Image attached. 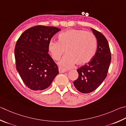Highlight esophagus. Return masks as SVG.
<instances>
[{"instance_id": "1", "label": "esophagus", "mask_w": 126, "mask_h": 126, "mask_svg": "<svg viewBox=\"0 0 126 126\" xmlns=\"http://www.w3.org/2000/svg\"><path fill=\"white\" fill-rule=\"evenodd\" d=\"M58 70H59V73H64V72H67V71H66L65 69H63V68H62V67H59Z\"/></svg>"}]
</instances>
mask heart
<instances>
[{"mask_svg": "<svg viewBox=\"0 0 126 126\" xmlns=\"http://www.w3.org/2000/svg\"><path fill=\"white\" fill-rule=\"evenodd\" d=\"M58 38L59 41H50L48 49L56 61L60 59L66 49L68 53L58 63L63 68L69 69L76 63L80 65L85 64L95 56L97 41L90 32L72 29L61 33Z\"/></svg>", "mask_w": 126, "mask_h": 126, "instance_id": "obj_1", "label": "heart"}]
</instances>
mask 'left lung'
Segmentation results:
<instances>
[{
  "label": "left lung",
  "instance_id": "obj_1",
  "mask_svg": "<svg viewBox=\"0 0 126 126\" xmlns=\"http://www.w3.org/2000/svg\"><path fill=\"white\" fill-rule=\"evenodd\" d=\"M97 40V50L88 63L77 69L79 77L74 81L78 90L84 94L93 92L106 78L111 61V52L106 37L94 29H91Z\"/></svg>",
  "mask_w": 126,
  "mask_h": 126
}]
</instances>
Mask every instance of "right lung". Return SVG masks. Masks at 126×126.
<instances>
[{
	"mask_svg": "<svg viewBox=\"0 0 126 126\" xmlns=\"http://www.w3.org/2000/svg\"><path fill=\"white\" fill-rule=\"evenodd\" d=\"M60 30L56 27L37 25L25 31L17 41L16 70L31 90H45L59 73L58 66L48 52L52 37Z\"/></svg>",
	"mask_w": 126,
	"mask_h": 126,
	"instance_id": "add662e5",
	"label": "right lung"
}]
</instances>
